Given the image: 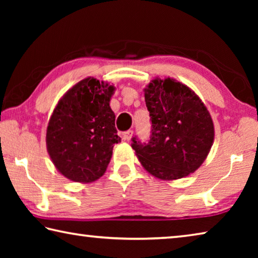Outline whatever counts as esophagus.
Returning <instances> with one entry per match:
<instances>
[{
	"label": "esophagus",
	"mask_w": 258,
	"mask_h": 258,
	"mask_svg": "<svg viewBox=\"0 0 258 258\" xmlns=\"http://www.w3.org/2000/svg\"><path fill=\"white\" fill-rule=\"evenodd\" d=\"M132 135H133V131L130 130L121 134V138H123V140H125V141H128V140H131V138H132Z\"/></svg>",
	"instance_id": "1"
}]
</instances>
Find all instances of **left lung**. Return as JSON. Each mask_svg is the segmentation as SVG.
<instances>
[{
    "label": "left lung",
    "mask_w": 258,
    "mask_h": 258,
    "mask_svg": "<svg viewBox=\"0 0 258 258\" xmlns=\"http://www.w3.org/2000/svg\"><path fill=\"white\" fill-rule=\"evenodd\" d=\"M150 141L133 138L132 148L148 173L164 181L185 177L202 166L214 142L211 113L190 87L174 78H155L145 89Z\"/></svg>",
    "instance_id": "1"
}]
</instances>
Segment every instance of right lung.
Returning <instances> with one entry per match:
<instances>
[{
	"mask_svg": "<svg viewBox=\"0 0 258 258\" xmlns=\"http://www.w3.org/2000/svg\"><path fill=\"white\" fill-rule=\"evenodd\" d=\"M113 93V85L86 77L56 103L46 128V149L68 180L91 183L106 172L113 145L120 142L109 104Z\"/></svg>",
	"mask_w": 258,
	"mask_h": 258,
	"instance_id": "right-lung-1",
	"label": "right lung"
}]
</instances>
